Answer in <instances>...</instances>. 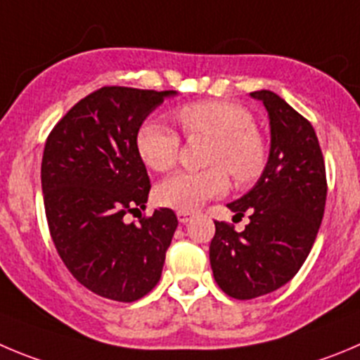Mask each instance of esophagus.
Wrapping results in <instances>:
<instances>
[{"label": "esophagus", "mask_w": 360, "mask_h": 360, "mask_svg": "<svg viewBox=\"0 0 360 360\" xmlns=\"http://www.w3.org/2000/svg\"><path fill=\"white\" fill-rule=\"evenodd\" d=\"M191 217H193V213H191V211H184V210L177 211V220H179L181 224H186Z\"/></svg>", "instance_id": "34e87169"}]
</instances>
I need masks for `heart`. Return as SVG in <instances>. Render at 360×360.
I'll use <instances>...</instances> for the list:
<instances>
[{"label": "heart", "instance_id": "obj_1", "mask_svg": "<svg viewBox=\"0 0 360 360\" xmlns=\"http://www.w3.org/2000/svg\"><path fill=\"white\" fill-rule=\"evenodd\" d=\"M177 122L188 139H207L200 172H177L161 181L156 199L163 206L191 211L206 200L224 195L229 188V174L240 188L250 186L263 176L268 163V146L254 126V115L245 106L231 101H197L176 110ZM136 150L154 172H167L177 163L179 134L158 120H146L136 131Z\"/></svg>", "mask_w": 360, "mask_h": 360}]
</instances>
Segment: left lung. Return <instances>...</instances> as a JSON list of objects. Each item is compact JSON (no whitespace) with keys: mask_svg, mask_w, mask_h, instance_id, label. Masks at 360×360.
I'll list each match as a JSON object with an SVG mask.
<instances>
[{"mask_svg":"<svg viewBox=\"0 0 360 360\" xmlns=\"http://www.w3.org/2000/svg\"><path fill=\"white\" fill-rule=\"evenodd\" d=\"M270 117L266 169L247 195L227 204L245 231L214 220L210 261L220 290L236 300L263 297L297 275L316 240L327 200L320 142L305 117L270 90L250 94Z\"/></svg>","mask_w":360,"mask_h":360,"instance_id":"obj_1","label":"left lung"}]
</instances>
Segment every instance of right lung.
<instances>
[{"label":"right lung","instance_id":"add662e5","mask_svg":"<svg viewBox=\"0 0 360 360\" xmlns=\"http://www.w3.org/2000/svg\"><path fill=\"white\" fill-rule=\"evenodd\" d=\"M174 90L103 86L56 122L40 167L49 233L67 270L86 290L134 302L158 284L177 217L143 210L150 181L136 150V131Z\"/></svg>","mask_w":360,"mask_h":360}]
</instances>
